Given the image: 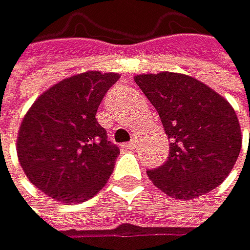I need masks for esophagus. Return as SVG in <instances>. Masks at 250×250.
Masks as SVG:
<instances>
[{"label":"esophagus","mask_w":250,"mask_h":250,"mask_svg":"<svg viewBox=\"0 0 250 250\" xmlns=\"http://www.w3.org/2000/svg\"><path fill=\"white\" fill-rule=\"evenodd\" d=\"M124 148H125V150H131V151H133V150H136V148H137V142H136V141L128 142V144H125V145H124Z\"/></svg>","instance_id":"34e87169"}]
</instances>
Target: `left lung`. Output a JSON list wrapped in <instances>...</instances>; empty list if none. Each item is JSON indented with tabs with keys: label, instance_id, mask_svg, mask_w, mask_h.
I'll return each instance as SVG.
<instances>
[{
	"label": "left lung",
	"instance_id": "left-lung-1",
	"mask_svg": "<svg viewBox=\"0 0 250 250\" xmlns=\"http://www.w3.org/2000/svg\"><path fill=\"white\" fill-rule=\"evenodd\" d=\"M134 80L158 111L171 141L167 162L146 171L153 184L181 201L220 186L241 150V128L232 105L186 74H139Z\"/></svg>",
	"mask_w": 250,
	"mask_h": 250
}]
</instances>
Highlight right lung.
I'll list each match as a JSON object with an SVG mask.
<instances>
[{
    "mask_svg": "<svg viewBox=\"0 0 250 250\" xmlns=\"http://www.w3.org/2000/svg\"><path fill=\"white\" fill-rule=\"evenodd\" d=\"M116 72L86 71L55 83L29 108L20 125V166L44 195L64 204L84 203L113 173L116 145L96 119Z\"/></svg>",
    "mask_w": 250,
    "mask_h": 250,
    "instance_id": "1",
    "label": "right lung"
}]
</instances>
